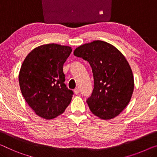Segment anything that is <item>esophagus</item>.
Wrapping results in <instances>:
<instances>
[{
    "label": "esophagus",
    "instance_id": "1",
    "mask_svg": "<svg viewBox=\"0 0 157 157\" xmlns=\"http://www.w3.org/2000/svg\"><path fill=\"white\" fill-rule=\"evenodd\" d=\"M79 92V90L78 88L75 89V90H74V93L75 94H78Z\"/></svg>",
    "mask_w": 157,
    "mask_h": 157
}]
</instances>
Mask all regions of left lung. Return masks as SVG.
Returning <instances> with one entry per match:
<instances>
[{"label": "left lung", "instance_id": "8db88e82", "mask_svg": "<svg viewBox=\"0 0 157 157\" xmlns=\"http://www.w3.org/2000/svg\"><path fill=\"white\" fill-rule=\"evenodd\" d=\"M74 55L92 67L94 90L86 99L91 111L104 120L118 116L134 90L132 72L125 56L115 46L99 40L79 46Z\"/></svg>", "mask_w": 157, "mask_h": 157}]
</instances>
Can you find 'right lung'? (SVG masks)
Instances as JSON below:
<instances>
[{
	"instance_id": "obj_1",
	"label": "right lung",
	"mask_w": 157,
	"mask_h": 157,
	"mask_svg": "<svg viewBox=\"0 0 157 157\" xmlns=\"http://www.w3.org/2000/svg\"><path fill=\"white\" fill-rule=\"evenodd\" d=\"M72 52L70 46L56 44L33 49L25 58L19 73L23 97L36 115L52 119L63 113L73 92L64 83V63Z\"/></svg>"
}]
</instances>
